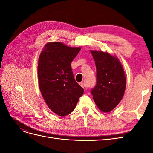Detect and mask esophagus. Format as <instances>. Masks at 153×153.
Returning a JSON list of instances; mask_svg holds the SVG:
<instances>
[{"mask_svg": "<svg viewBox=\"0 0 153 153\" xmlns=\"http://www.w3.org/2000/svg\"><path fill=\"white\" fill-rule=\"evenodd\" d=\"M80 85H81L82 87H87V85H86L84 84V83H82H82H80Z\"/></svg>", "mask_w": 153, "mask_h": 153, "instance_id": "obj_1", "label": "esophagus"}]
</instances>
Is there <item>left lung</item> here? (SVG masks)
<instances>
[{
	"label": "left lung",
	"instance_id": "1",
	"mask_svg": "<svg viewBox=\"0 0 153 153\" xmlns=\"http://www.w3.org/2000/svg\"><path fill=\"white\" fill-rule=\"evenodd\" d=\"M96 67V85L91 90L98 108L107 113L114 109L123 98L126 76L122 64L115 55L101 50H90Z\"/></svg>",
	"mask_w": 153,
	"mask_h": 153
}]
</instances>
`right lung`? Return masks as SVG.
I'll list each match as a JSON object with an SVG mask.
<instances>
[{
  "instance_id": "right-lung-1",
  "label": "right lung",
  "mask_w": 153,
  "mask_h": 153,
  "mask_svg": "<svg viewBox=\"0 0 153 153\" xmlns=\"http://www.w3.org/2000/svg\"><path fill=\"white\" fill-rule=\"evenodd\" d=\"M81 50L61 42H49L39 55V90L48 108L59 116L71 113L84 93L73 76L71 63Z\"/></svg>"
}]
</instances>
